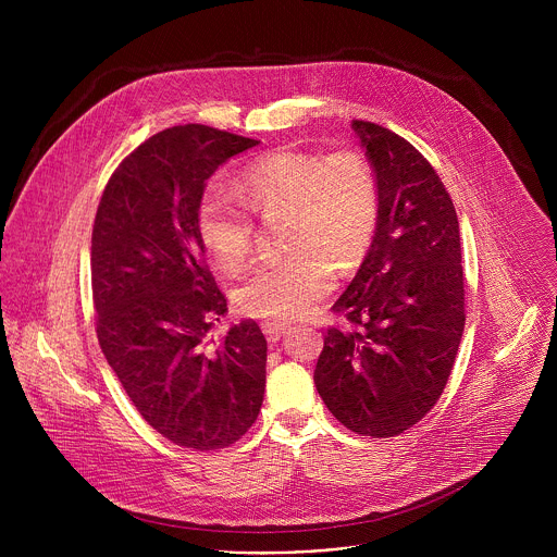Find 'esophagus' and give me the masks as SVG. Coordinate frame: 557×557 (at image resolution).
Listing matches in <instances>:
<instances>
[{"instance_id": "esophagus-1", "label": "esophagus", "mask_w": 557, "mask_h": 557, "mask_svg": "<svg viewBox=\"0 0 557 557\" xmlns=\"http://www.w3.org/2000/svg\"><path fill=\"white\" fill-rule=\"evenodd\" d=\"M262 331H264L269 344H277L284 335L290 333V324H286V322H264Z\"/></svg>"}]
</instances>
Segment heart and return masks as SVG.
<instances>
[{"label": "heart", "mask_w": 557, "mask_h": 557, "mask_svg": "<svg viewBox=\"0 0 557 557\" xmlns=\"http://www.w3.org/2000/svg\"><path fill=\"white\" fill-rule=\"evenodd\" d=\"M243 189L260 215L288 211L286 245L293 251L251 275L243 308L271 320H299L335 286L327 258L352 269L368 251L379 222L374 174L352 151L277 149L245 168ZM248 206L228 189H211L202 200L200 235L222 271H240L251 258L256 224Z\"/></svg>", "instance_id": "b5f03b06"}]
</instances>
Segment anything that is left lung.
Instances as JSON below:
<instances>
[{"label":"left lung","mask_w":557,"mask_h":557,"mask_svg":"<svg viewBox=\"0 0 557 557\" xmlns=\"http://www.w3.org/2000/svg\"><path fill=\"white\" fill-rule=\"evenodd\" d=\"M379 189L368 253L333 310L314 385L348 430L387 438L438 401L465 329L458 218L434 168L406 138L352 121Z\"/></svg>","instance_id":"obj_1"}]
</instances>
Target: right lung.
Masks as SVG:
<instances>
[{"label": "right lung", "instance_id": "add662e5", "mask_svg": "<svg viewBox=\"0 0 557 557\" xmlns=\"http://www.w3.org/2000/svg\"><path fill=\"white\" fill-rule=\"evenodd\" d=\"M258 143L198 123L153 134L108 181L92 228L101 350L140 417L198 451L247 434L264 401L260 326L243 320L207 342L228 308L200 235L207 181Z\"/></svg>", "mask_w": 557, "mask_h": 557}]
</instances>
